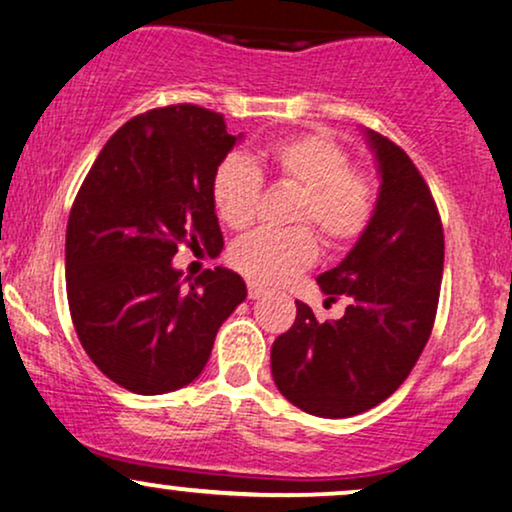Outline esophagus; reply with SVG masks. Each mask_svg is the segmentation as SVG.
Instances as JSON below:
<instances>
[{
	"instance_id": "1",
	"label": "esophagus",
	"mask_w": 512,
	"mask_h": 512,
	"mask_svg": "<svg viewBox=\"0 0 512 512\" xmlns=\"http://www.w3.org/2000/svg\"><path fill=\"white\" fill-rule=\"evenodd\" d=\"M266 294V290H263L261 285H254V282H249V299H258Z\"/></svg>"
}]
</instances>
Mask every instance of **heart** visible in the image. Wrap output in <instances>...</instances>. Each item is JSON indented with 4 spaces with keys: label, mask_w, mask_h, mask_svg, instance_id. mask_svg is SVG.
I'll return each instance as SVG.
<instances>
[{
    "label": "heart",
    "mask_w": 512,
    "mask_h": 512,
    "mask_svg": "<svg viewBox=\"0 0 512 512\" xmlns=\"http://www.w3.org/2000/svg\"><path fill=\"white\" fill-rule=\"evenodd\" d=\"M297 186L287 230H256L232 244L230 263L256 285H282L318 258V234L333 249H345L369 230L376 213L371 177L350 167V153L323 131L275 138L256 150V165L230 155L215 167L210 201L230 230H246L256 220L263 198V174Z\"/></svg>",
    "instance_id": "heart-1"
}]
</instances>
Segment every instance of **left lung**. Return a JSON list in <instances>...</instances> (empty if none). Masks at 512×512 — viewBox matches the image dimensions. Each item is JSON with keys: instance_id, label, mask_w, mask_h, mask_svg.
Listing matches in <instances>:
<instances>
[{"instance_id": "1", "label": "left lung", "mask_w": 512, "mask_h": 512, "mask_svg": "<svg viewBox=\"0 0 512 512\" xmlns=\"http://www.w3.org/2000/svg\"><path fill=\"white\" fill-rule=\"evenodd\" d=\"M381 194L369 230L338 268L316 282L330 302L347 297L340 321L318 323L297 302L292 328L273 342L275 386L299 410L340 419L398 390L436 321L443 278V225L410 155L369 131Z\"/></svg>"}]
</instances>
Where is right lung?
Here are the masks:
<instances>
[{"mask_svg":"<svg viewBox=\"0 0 512 512\" xmlns=\"http://www.w3.org/2000/svg\"><path fill=\"white\" fill-rule=\"evenodd\" d=\"M234 143L220 112L155 107L114 131L78 189L66 225L71 321L93 364L131 393L194 381L246 299L232 270H203L186 287L172 268L182 244H225L210 179Z\"/></svg>","mask_w":512,"mask_h":512,"instance_id":"1","label":"right lung"}]
</instances>
